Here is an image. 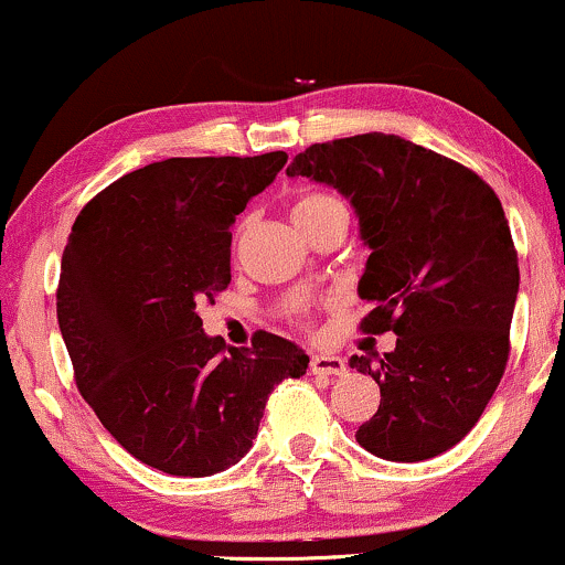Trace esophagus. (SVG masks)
<instances>
[{"label":"esophagus","mask_w":565,"mask_h":565,"mask_svg":"<svg viewBox=\"0 0 565 565\" xmlns=\"http://www.w3.org/2000/svg\"><path fill=\"white\" fill-rule=\"evenodd\" d=\"M309 370L315 375H324V377H333V375H343L347 373V362L335 354H311L309 360Z\"/></svg>","instance_id":"esophagus-1"}]
</instances>
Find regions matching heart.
Returning <instances> with one entry per match:
<instances>
[{
    "mask_svg": "<svg viewBox=\"0 0 565 565\" xmlns=\"http://www.w3.org/2000/svg\"><path fill=\"white\" fill-rule=\"evenodd\" d=\"M341 201H335L333 195H328V192H317V190H309V192H301V195L294 201V218L296 224L307 222V218L322 214L324 209H330V205H338Z\"/></svg>",
    "mask_w": 565,
    "mask_h": 565,
    "instance_id": "1",
    "label": "heart"
}]
</instances>
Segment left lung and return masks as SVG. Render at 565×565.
I'll use <instances>...</instances> for the list:
<instances>
[{"label": "left lung", "mask_w": 565, "mask_h": 565, "mask_svg": "<svg viewBox=\"0 0 565 565\" xmlns=\"http://www.w3.org/2000/svg\"><path fill=\"white\" fill-rule=\"evenodd\" d=\"M288 177L333 184L360 216L370 258L362 333L394 330L396 349L349 364L381 386L356 441L394 462L452 449L479 423L505 375L519 254L500 198L468 166L381 135L298 152Z\"/></svg>", "instance_id": "obj_1"}]
</instances>
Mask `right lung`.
<instances>
[{"label": "right lung", "mask_w": 565, "mask_h": 565, "mask_svg": "<svg viewBox=\"0 0 565 565\" xmlns=\"http://www.w3.org/2000/svg\"><path fill=\"white\" fill-rule=\"evenodd\" d=\"M285 161L169 158L116 179L73 222L57 282L73 381L145 466L192 479L235 466L275 386L307 373L296 343L256 330L227 351L198 315L232 280V222Z\"/></svg>", "instance_id": "add662e5"}]
</instances>
